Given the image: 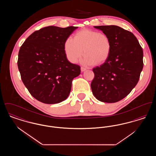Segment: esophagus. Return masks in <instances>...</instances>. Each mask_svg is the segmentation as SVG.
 <instances>
[{"mask_svg": "<svg viewBox=\"0 0 156 156\" xmlns=\"http://www.w3.org/2000/svg\"><path fill=\"white\" fill-rule=\"evenodd\" d=\"M87 70V69L85 68H84V67H82L81 68V72H84L85 71H86Z\"/></svg>", "mask_w": 156, "mask_h": 156, "instance_id": "obj_1", "label": "esophagus"}]
</instances>
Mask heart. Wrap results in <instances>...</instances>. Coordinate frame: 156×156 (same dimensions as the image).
<instances>
[{
	"instance_id": "b5f03b06",
	"label": "heart",
	"mask_w": 156,
	"mask_h": 156,
	"mask_svg": "<svg viewBox=\"0 0 156 156\" xmlns=\"http://www.w3.org/2000/svg\"><path fill=\"white\" fill-rule=\"evenodd\" d=\"M83 52L82 62L88 66L104 63L109 57L111 44L109 37L99 31L83 30L77 32L74 38L68 37L64 43L67 59L75 63Z\"/></svg>"
}]
</instances>
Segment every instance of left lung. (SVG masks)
<instances>
[{"label":"left lung","instance_id":"1","mask_svg":"<svg viewBox=\"0 0 156 156\" xmlns=\"http://www.w3.org/2000/svg\"><path fill=\"white\" fill-rule=\"evenodd\" d=\"M94 28L109 37L111 50L104 64L93 69L92 91L99 101L117 102L129 94L139 81L143 67V49L132 33L119 26Z\"/></svg>","mask_w":156,"mask_h":156}]
</instances>
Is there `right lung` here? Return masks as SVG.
<instances>
[{
    "label": "right lung",
    "mask_w": 156,
    "mask_h": 156,
    "mask_svg": "<svg viewBox=\"0 0 156 156\" xmlns=\"http://www.w3.org/2000/svg\"><path fill=\"white\" fill-rule=\"evenodd\" d=\"M78 27L48 26L34 31L21 46L17 61L23 82L30 94L44 104H58L71 92L80 67L69 62L64 43Z\"/></svg>",
    "instance_id": "add662e5"
}]
</instances>
